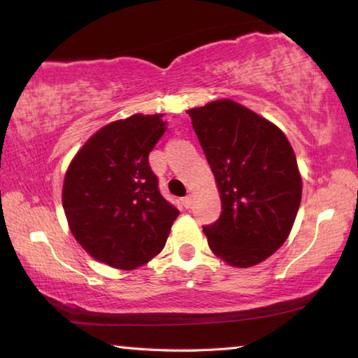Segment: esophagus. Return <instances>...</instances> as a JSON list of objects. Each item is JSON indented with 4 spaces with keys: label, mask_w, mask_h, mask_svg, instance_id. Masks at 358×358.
<instances>
[{
    "label": "esophagus",
    "mask_w": 358,
    "mask_h": 358,
    "mask_svg": "<svg viewBox=\"0 0 358 358\" xmlns=\"http://www.w3.org/2000/svg\"><path fill=\"white\" fill-rule=\"evenodd\" d=\"M181 202H183L185 208H191V205H192V196H191V194H187L186 197L181 199Z\"/></svg>",
    "instance_id": "esophagus-1"
}]
</instances>
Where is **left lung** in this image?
I'll list each match as a JSON object with an SVG mask.
<instances>
[{"label":"left lung","mask_w":358,"mask_h":358,"mask_svg":"<svg viewBox=\"0 0 358 358\" xmlns=\"http://www.w3.org/2000/svg\"><path fill=\"white\" fill-rule=\"evenodd\" d=\"M187 113L221 192V216L203 226L210 250L240 268L262 262L289 237L301 201L287 137L230 99Z\"/></svg>","instance_id":"obj_1"}]
</instances>
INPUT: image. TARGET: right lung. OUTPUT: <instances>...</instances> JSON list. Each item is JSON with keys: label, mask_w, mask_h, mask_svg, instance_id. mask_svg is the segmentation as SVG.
I'll return each mask as SVG.
<instances>
[{"label": "right lung", "mask_w": 358, "mask_h": 358, "mask_svg": "<svg viewBox=\"0 0 358 358\" xmlns=\"http://www.w3.org/2000/svg\"><path fill=\"white\" fill-rule=\"evenodd\" d=\"M164 132L161 115L113 121L83 145L66 172L71 232L90 256L113 268L134 270L159 254L180 215L148 162Z\"/></svg>", "instance_id": "1"}]
</instances>
